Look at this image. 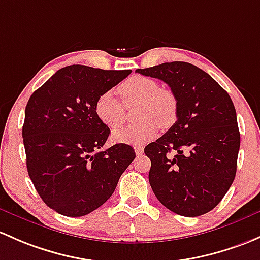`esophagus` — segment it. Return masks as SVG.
Here are the masks:
<instances>
[{"mask_svg":"<svg viewBox=\"0 0 260 260\" xmlns=\"http://www.w3.org/2000/svg\"><path fill=\"white\" fill-rule=\"evenodd\" d=\"M135 152L137 155H142L143 154V147H139V146L135 147Z\"/></svg>","mask_w":260,"mask_h":260,"instance_id":"obj_1","label":"esophagus"}]
</instances>
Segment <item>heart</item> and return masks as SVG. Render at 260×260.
I'll use <instances>...</instances> for the list:
<instances>
[{
  "instance_id": "b5f03b06",
  "label": "heart",
  "mask_w": 260,
  "mask_h": 260,
  "mask_svg": "<svg viewBox=\"0 0 260 260\" xmlns=\"http://www.w3.org/2000/svg\"><path fill=\"white\" fill-rule=\"evenodd\" d=\"M117 91L125 107L138 103L136 117L142 119L113 133V139L118 143L143 144L157 135L158 125L167 128L176 121L178 108L176 95L169 89L158 88V83L152 78L131 77L122 82ZM122 105L112 92H106L95 101V116L108 128L117 129L125 121Z\"/></svg>"
}]
</instances>
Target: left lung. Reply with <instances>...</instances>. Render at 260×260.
Masks as SVG:
<instances>
[{"instance_id": "8db88e82", "label": "left lung", "mask_w": 260, "mask_h": 260, "mask_svg": "<svg viewBox=\"0 0 260 260\" xmlns=\"http://www.w3.org/2000/svg\"><path fill=\"white\" fill-rule=\"evenodd\" d=\"M136 72L166 82L178 106L176 123L144 148L153 193L183 217L206 214L236 177L240 133L233 102L208 73L187 62Z\"/></svg>"}]
</instances>
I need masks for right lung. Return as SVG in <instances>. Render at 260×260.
Masks as SVG:
<instances>
[{
    "mask_svg": "<svg viewBox=\"0 0 260 260\" xmlns=\"http://www.w3.org/2000/svg\"><path fill=\"white\" fill-rule=\"evenodd\" d=\"M131 72L67 66L29 97L22 128L27 171L59 214L82 217L102 206L136 158L124 143L103 151L111 131L94 112L97 98Z\"/></svg>",
    "mask_w": 260,
    "mask_h": 260,
    "instance_id": "1",
    "label": "right lung"
}]
</instances>
